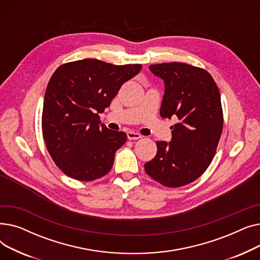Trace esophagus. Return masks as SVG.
Masks as SVG:
<instances>
[{
    "mask_svg": "<svg viewBox=\"0 0 260 260\" xmlns=\"http://www.w3.org/2000/svg\"><path fill=\"white\" fill-rule=\"evenodd\" d=\"M127 138H128V140H138V139L142 138V136L138 133H135V132H127Z\"/></svg>",
    "mask_w": 260,
    "mask_h": 260,
    "instance_id": "34e87169",
    "label": "esophagus"
}]
</instances>
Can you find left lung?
Wrapping results in <instances>:
<instances>
[{
	"label": "left lung",
	"instance_id": "8db88e82",
	"mask_svg": "<svg viewBox=\"0 0 260 260\" xmlns=\"http://www.w3.org/2000/svg\"><path fill=\"white\" fill-rule=\"evenodd\" d=\"M148 68L165 82L160 116L177 123L172 140L157 142V155L144 169L157 182L179 187L199 178L214 158L223 126L220 92L202 68L179 62Z\"/></svg>",
	"mask_w": 260,
	"mask_h": 260
}]
</instances>
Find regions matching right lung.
Here are the masks:
<instances>
[{"mask_svg":"<svg viewBox=\"0 0 260 260\" xmlns=\"http://www.w3.org/2000/svg\"><path fill=\"white\" fill-rule=\"evenodd\" d=\"M141 68V64L84 59L63 64L53 73L45 91L42 131L48 153L64 174L92 181L111 171L127 136L101 124L99 114Z\"/></svg>","mask_w":260,"mask_h":260,"instance_id":"add662e5","label":"right lung"}]
</instances>
